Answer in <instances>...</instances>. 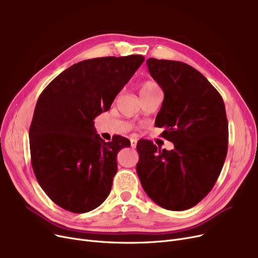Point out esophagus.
I'll return each instance as SVG.
<instances>
[{
	"instance_id": "esophagus-1",
	"label": "esophagus",
	"mask_w": 258,
	"mask_h": 258,
	"mask_svg": "<svg viewBox=\"0 0 258 258\" xmlns=\"http://www.w3.org/2000/svg\"><path fill=\"white\" fill-rule=\"evenodd\" d=\"M136 145H137V140L132 139V140H131V148H132V149L136 148Z\"/></svg>"
}]
</instances>
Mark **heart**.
<instances>
[{
  "mask_svg": "<svg viewBox=\"0 0 258 258\" xmlns=\"http://www.w3.org/2000/svg\"><path fill=\"white\" fill-rule=\"evenodd\" d=\"M154 88H158V85H157L155 82H153V81L143 82L140 85V93L145 92V91H150V89H154Z\"/></svg>",
  "mask_w": 258,
  "mask_h": 258,
  "instance_id": "b5f03b06",
  "label": "heart"
}]
</instances>
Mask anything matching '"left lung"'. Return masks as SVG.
<instances>
[{
	"label": "left lung",
	"mask_w": 258,
	"mask_h": 258,
	"mask_svg": "<svg viewBox=\"0 0 258 258\" xmlns=\"http://www.w3.org/2000/svg\"><path fill=\"white\" fill-rule=\"evenodd\" d=\"M147 65L164 93L155 125L174 150L139 140L137 174L155 203L171 211L196 206L214 186L225 163L229 127L220 94L207 78L183 62L150 58Z\"/></svg>",
	"instance_id": "1"
}]
</instances>
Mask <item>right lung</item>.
<instances>
[{"mask_svg": "<svg viewBox=\"0 0 258 258\" xmlns=\"http://www.w3.org/2000/svg\"><path fill=\"white\" fill-rule=\"evenodd\" d=\"M144 57H103L72 65L45 87L29 128L33 173L43 191L64 210L86 213L108 196L117 154L131 142H104L94 119L110 108Z\"/></svg>", "mask_w": 258, "mask_h": 258, "instance_id": "1", "label": "right lung"}]
</instances>
